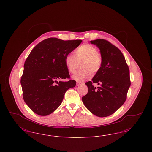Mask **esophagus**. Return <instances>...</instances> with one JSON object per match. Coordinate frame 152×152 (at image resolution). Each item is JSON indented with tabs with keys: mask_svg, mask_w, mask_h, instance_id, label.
Segmentation results:
<instances>
[{
	"mask_svg": "<svg viewBox=\"0 0 152 152\" xmlns=\"http://www.w3.org/2000/svg\"><path fill=\"white\" fill-rule=\"evenodd\" d=\"M82 84H83L82 83H80V82H77V83H76V86H81V85Z\"/></svg>",
	"mask_w": 152,
	"mask_h": 152,
	"instance_id": "obj_1",
	"label": "esophagus"
}]
</instances>
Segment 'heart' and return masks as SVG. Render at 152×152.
<instances>
[{"label": "heart", "instance_id": "obj_1", "mask_svg": "<svg viewBox=\"0 0 152 152\" xmlns=\"http://www.w3.org/2000/svg\"><path fill=\"white\" fill-rule=\"evenodd\" d=\"M82 70L75 73L72 79L77 82H83L90 79L92 76V72L96 73L101 69L102 60L101 55L94 45L87 44L79 47L75 51V55L69 53L64 59L65 66L71 73L75 72L81 63Z\"/></svg>", "mask_w": 152, "mask_h": 152}]
</instances>
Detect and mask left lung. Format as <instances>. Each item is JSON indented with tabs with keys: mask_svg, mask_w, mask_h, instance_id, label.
<instances>
[{
	"mask_svg": "<svg viewBox=\"0 0 152 152\" xmlns=\"http://www.w3.org/2000/svg\"><path fill=\"white\" fill-rule=\"evenodd\" d=\"M99 48L102 64L92 81L86 84L87 94L82 97L84 105L92 114L104 117L112 115L126 99L130 86L129 69L120 50L104 39L91 41ZM93 83H97L98 87Z\"/></svg>",
	"mask_w": 152,
	"mask_h": 152,
	"instance_id": "1",
	"label": "left lung"
}]
</instances>
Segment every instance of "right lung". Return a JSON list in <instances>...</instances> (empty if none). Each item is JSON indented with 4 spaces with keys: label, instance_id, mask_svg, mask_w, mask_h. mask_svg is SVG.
<instances>
[{
    "label": "right lung",
    "instance_id": "add662e5",
    "mask_svg": "<svg viewBox=\"0 0 152 152\" xmlns=\"http://www.w3.org/2000/svg\"><path fill=\"white\" fill-rule=\"evenodd\" d=\"M81 42L51 37L36 45L29 53L20 83L24 100L37 115L47 116L53 112L61 104L66 91L75 87V80L63 81L70 77L64 59Z\"/></svg>",
    "mask_w": 152,
    "mask_h": 152
}]
</instances>
